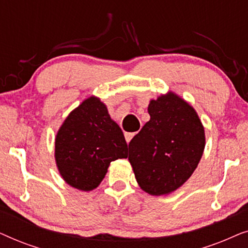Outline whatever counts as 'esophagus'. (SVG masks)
Here are the masks:
<instances>
[{"label": "esophagus", "instance_id": "34e87169", "mask_svg": "<svg viewBox=\"0 0 248 248\" xmlns=\"http://www.w3.org/2000/svg\"><path fill=\"white\" fill-rule=\"evenodd\" d=\"M138 132H134V133H131V132H126V133H125L124 135H125V140H126V142L128 143V142H130L132 139H133V137L135 134H137Z\"/></svg>", "mask_w": 248, "mask_h": 248}]
</instances>
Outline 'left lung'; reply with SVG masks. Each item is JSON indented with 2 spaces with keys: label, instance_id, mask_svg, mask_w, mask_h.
I'll return each instance as SVG.
<instances>
[{
  "label": "left lung",
  "instance_id": "1",
  "mask_svg": "<svg viewBox=\"0 0 248 248\" xmlns=\"http://www.w3.org/2000/svg\"><path fill=\"white\" fill-rule=\"evenodd\" d=\"M148 111L150 121L128 144V160L144 192L164 195L184 184L198 167L204 128L194 108L172 93L151 100Z\"/></svg>",
  "mask_w": 248,
  "mask_h": 248
}]
</instances>
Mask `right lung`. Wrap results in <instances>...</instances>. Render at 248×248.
Segmentation results:
<instances>
[{
	"label": "right lung",
	"mask_w": 248,
	"mask_h": 248,
	"mask_svg": "<svg viewBox=\"0 0 248 248\" xmlns=\"http://www.w3.org/2000/svg\"><path fill=\"white\" fill-rule=\"evenodd\" d=\"M126 157L123 132L96 97L88 98L76 108L57 132V168L64 181L80 191L96 188L110 162Z\"/></svg>",
	"instance_id": "obj_1"
}]
</instances>
